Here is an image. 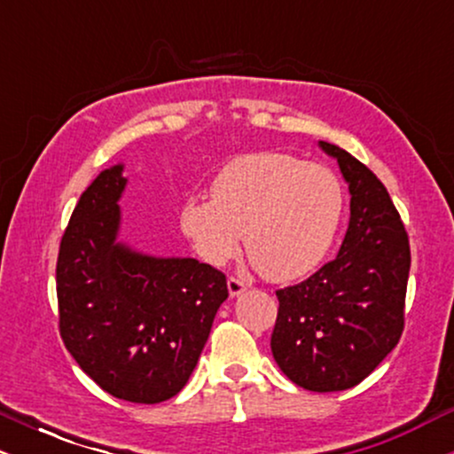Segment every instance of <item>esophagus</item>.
<instances>
[{"mask_svg":"<svg viewBox=\"0 0 454 454\" xmlns=\"http://www.w3.org/2000/svg\"><path fill=\"white\" fill-rule=\"evenodd\" d=\"M245 290H247V284H245V281L237 278H228V293H231V296L243 294Z\"/></svg>","mask_w":454,"mask_h":454,"instance_id":"1","label":"esophagus"}]
</instances>
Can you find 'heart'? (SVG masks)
<instances>
[{
	"mask_svg": "<svg viewBox=\"0 0 454 454\" xmlns=\"http://www.w3.org/2000/svg\"><path fill=\"white\" fill-rule=\"evenodd\" d=\"M211 196H190L181 205L179 226L194 252L222 267L237 256L245 237L249 258L273 281L314 270L341 223L337 175L279 151L228 161L213 179Z\"/></svg>",
	"mask_w": 454,
	"mask_h": 454,
	"instance_id": "b5f03b06",
	"label": "heart"
}]
</instances>
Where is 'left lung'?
<instances>
[{"label":"left lung","mask_w":454,"mask_h":454,"mask_svg":"<svg viewBox=\"0 0 454 454\" xmlns=\"http://www.w3.org/2000/svg\"><path fill=\"white\" fill-rule=\"evenodd\" d=\"M320 147L350 190V223L335 260L278 290L270 352L296 387L335 393L363 382L397 346L410 241L382 181L337 145Z\"/></svg>","instance_id":"1"}]
</instances>
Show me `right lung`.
I'll list each match as a JSON object with an SVG mask.
<instances>
[{"mask_svg":"<svg viewBox=\"0 0 454 454\" xmlns=\"http://www.w3.org/2000/svg\"><path fill=\"white\" fill-rule=\"evenodd\" d=\"M123 164L102 170L72 211L57 258L59 333L78 367L132 403L175 397L228 299L226 275L196 258L119 243Z\"/></svg>","mask_w":454,"mask_h":454,"instance_id":"obj_1","label":"right lung"}]
</instances>
